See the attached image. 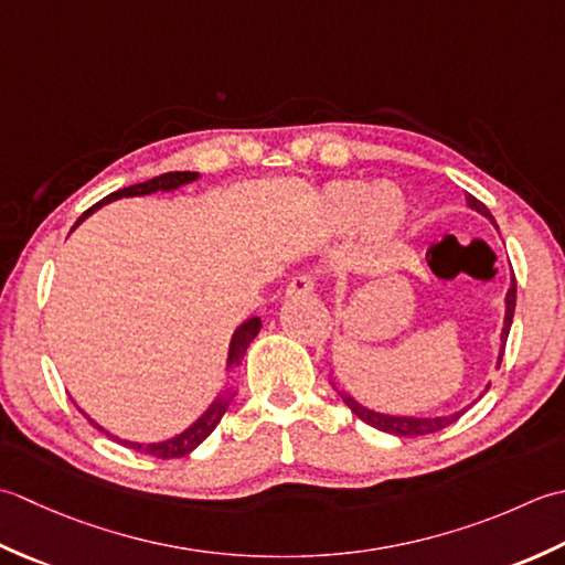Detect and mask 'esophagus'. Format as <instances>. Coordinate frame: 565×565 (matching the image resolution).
<instances>
[{"label":"esophagus","instance_id":"obj_1","mask_svg":"<svg viewBox=\"0 0 565 565\" xmlns=\"http://www.w3.org/2000/svg\"><path fill=\"white\" fill-rule=\"evenodd\" d=\"M315 292V278L312 275H297V278H292V282L287 285L285 295L295 299V297H305V295H312Z\"/></svg>","mask_w":565,"mask_h":565}]
</instances>
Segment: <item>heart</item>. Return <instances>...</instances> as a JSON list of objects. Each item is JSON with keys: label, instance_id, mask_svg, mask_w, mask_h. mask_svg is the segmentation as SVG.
<instances>
[{"label": "heart", "instance_id": "1", "mask_svg": "<svg viewBox=\"0 0 565 565\" xmlns=\"http://www.w3.org/2000/svg\"><path fill=\"white\" fill-rule=\"evenodd\" d=\"M315 222L339 234L355 226L365 244L387 246L405 232L409 204L395 185H371L365 180H333L315 204Z\"/></svg>", "mask_w": 565, "mask_h": 565}]
</instances>
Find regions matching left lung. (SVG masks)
<instances>
[{
  "label": "left lung",
  "instance_id": "8db88e82",
  "mask_svg": "<svg viewBox=\"0 0 565 565\" xmlns=\"http://www.w3.org/2000/svg\"><path fill=\"white\" fill-rule=\"evenodd\" d=\"M466 202L470 210H476L478 214H482L488 218L490 224H494V218L490 214V210L480 200H476L473 194H466ZM514 305H516V282H514V273H512V280H510V290L504 295V321H502V331H500V353H498V363L494 367H500L502 363V353H504V343H508L510 337V327H512V319H514ZM331 385L337 393L341 395V399L347 402V407L355 414V417L363 419L365 424H371V427L385 431V434H393V436H424V434H434V431H441L448 424H454L460 414L468 412L470 405H466L463 409H456L451 414H441V417H409V414H383V412H375L371 407H363L359 399H353L347 390L337 387V383L331 380ZM486 390H490V383L486 385ZM482 397V395H480Z\"/></svg>",
  "mask_w": 565,
  "mask_h": 565
}]
</instances>
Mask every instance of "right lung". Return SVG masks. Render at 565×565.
<instances>
[{"instance_id": "add662e5", "label": "right lung", "mask_w": 565, "mask_h": 565, "mask_svg": "<svg viewBox=\"0 0 565 565\" xmlns=\"http://www.w3.org/2000/svg\"><path fill=\"white\" fill-rule=\"evenodd\" d=\"M194 180H200V172H190V170H182V172H163V175H158V178H153V180H146V182H138V185L117 190V192L107 194V198L102 200V202H97L95 206H89V210L77 218L73 228H77L79 224H83L92 212L99 210V206H105V204H109V202H114V200H121V198H143V194H153V192H175V190H180V188L190 185V182H194ZM260 327H263L260 317H250V319L244 321V324L236 327V331L232 333V341H228L226 375H232V373L236 371V367L241 365V361H244L246 349L250 347V341L258 337ZM232 397H234V390H232V385L226 383L222 390H218V395L212 399V405L206 407V409L200 414V417L190 424L188 429H182L180 434L170 436V439L156 441V444H138V441H126V439H124L121 444L134 448V451H141V454L156 456V458H180V456H188V454H192L194 448H198V446L206 439V436H210V434L216 429V424L222 422L224 412L228 409V402H232ZM85 417H87V414H85ZM87 419H89V417H87ZM89 424H92V427H97L99 431H105L107 436H111V439H117V436L109 434L105 427H99V424H97L95 419H89Z\"/></svg>"}]
</instances>
